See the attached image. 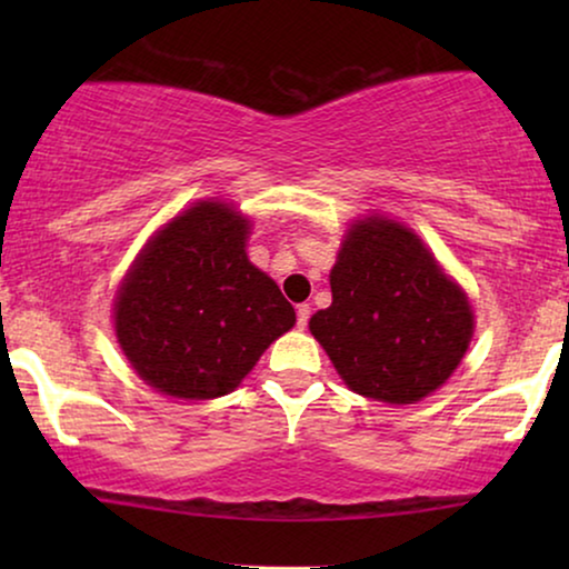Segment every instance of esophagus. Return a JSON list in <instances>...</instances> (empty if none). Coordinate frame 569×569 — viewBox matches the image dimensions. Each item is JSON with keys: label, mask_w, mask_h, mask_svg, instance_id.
<instances>
[{"label": "esophagus", "mask_w": 569, "mask_h": 569, "mask_svg": "<svg viewBox=\"0 0 569 569\" xmlns=\"http://www.w3.org/2000/svg\"><path fill=\"white\" fill-rule=\"evenodd\" d=\"M310 321V306H298V329H306Z\"/></svg>", "instance_id": "34e87169"}]
</instances>
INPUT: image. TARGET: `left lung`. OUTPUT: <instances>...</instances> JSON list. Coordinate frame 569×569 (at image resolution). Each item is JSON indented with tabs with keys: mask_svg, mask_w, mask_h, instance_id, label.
Instances as JSON below:
<instances>
[{
	"mask_svg": "<svg viewBox=\"0 0 569 569\" xmlns=\"http://www.w3.org/2000/svg\"><path fill=\"white\" fill-rule=\"evenodd\" d=\"M329 282L331 306L310 318V333L355 393L415 403L453 376L473 310L415 230L388 217L357 220Z\"/></svg>",
	"mask_w": 569,
	"mask_h": 569,
	"instance_id": "8db88e82",
	"label": "left lung"
}]
</instances>
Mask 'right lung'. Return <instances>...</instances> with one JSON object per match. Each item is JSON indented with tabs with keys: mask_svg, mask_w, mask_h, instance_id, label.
Segmentation results:
<instances>
[{
	"mask_svg": "<svg viewBox=\"0 0 569 569\" xmlns=\"http://www.w3.org/2000/svg\"><path fill=\"white\" fill-rule=\"evenodd\" d=\"M251 222L197 201L152 236L116 295V339L137 376L173 399L236 391L295 326L277 282L246 256Z\"/></svg>",
	"mask_w": 569,
	"mask_h": 569,
	"instance_id": "right-lung-1",
	"label": "right lung"
}]
</instances>
